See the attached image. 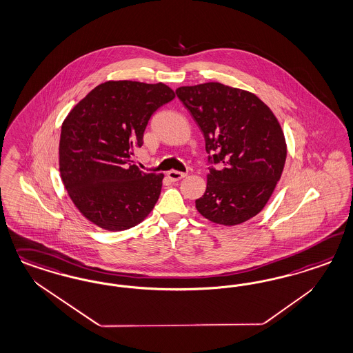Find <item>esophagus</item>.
Here are the masks:
<instances>
[{
    "label": "esophagus",
    "instance_id": "1",
    "mask_svg": "<svg viewBox=\"0 0 353 353\" xmlns=\"http://www.w3.org/2000/svg\"><path fill=\"white\" fill-rule=\"evenodd\" d=\"M168 176H169V179L172 181V182H178V181L183 179L184 176H187V174L185 172H181V171L170 170L168 172Z\"/></svg>",
    "mask_w": 353,
    "mask_h": 353
}]
</instances>
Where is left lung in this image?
I'll use <instances>...</instances> for the list:
<instances>
[{
	"label": "left lung",
	"mask_w": 353,
	"mask_h": 353,
	"mask_svg": "<svg viewBox=\"0 0 353 353\" xmlns=\"http://www.w3.org/2000/svg\"><path fill=\"white\" fill-rule=\"evenodd\" d=\"M175 93L200 127L209 159L221 165L206 175L197 212L222 226L257 216L272 197L287 157L276 117L254 93L218 81L183 85Z\"/></svg>",
	"instance_id": "1"
}]
</instances>
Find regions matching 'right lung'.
Instances as JSON below:
<instances>
[{"mask_svg": "<svg viewBox=\"0 0 353 353\" xmlns=\"http://www.w3.org/2000/svg\"><path fill=\"white\" fill-rule=\"evenodd\" d=\"M175 93L163 83L109 80L93 88L65 118L59 174L80 214L108 231L143 222L159 200L163 174L132 165L149 118Z\"/></svg>", "mask_w": 353, "mask_h": 353, "instance_id": "1", "label": "right lung"}]
</instances>
